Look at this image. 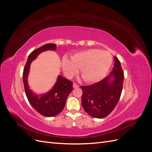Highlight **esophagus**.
Instances as JSON below:
<instances>
[{
  "instance_id": "esophagus-1",
  "label": "esophagus",
  "mask_w": 152,
  "mask_h": 152,
  "mask_svg": "<svg viewBox=\"0 0 152 152\" xmlns=\"http://www.w3.org/2000/svg\"><path fill=\"white\" fill-rule=\"evenodd\" d=\"M73 88H78V87H79V86H78L76 84H75V83H73Z\"/></svg>"
}]
</instances>
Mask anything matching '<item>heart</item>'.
Returning <instances> with one entry per match:
<instances>
[{
    "label": "heart",
    "mask_w": 152,
    "mask_h": 152,
    "mask_svg": "<svg viewBox=\"0 0 152 152\" xmlns=\"http://www.w3.org/2000/svg\"><path fill=\"white\" fill-rule=\"evenodd\" d=\"M113 61L112 54L98 49H91L78 52L71 56V60L64 58L61 67L64 74L72 78L80 70V74L87 83L102 80L107 75Z\"/></svg>",
    "instance_id": "obj_1"
}]
</instances>
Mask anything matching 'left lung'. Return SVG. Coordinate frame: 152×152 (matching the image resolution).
I'll list each match as a JSON object with an SVG mask.
<instances>
[{"label":"left lung","mask_w":152,"mask_h":152,"mask_svg":"<svg viewBox=\"0 0 152 152\" xmlns=\"http://www.w3.org/2000/svg\"><path fill=\"white\" fill-rule=\"evenodd\" d=\"M112 71L104 79L88 86H81L82 105L90 116L102 118L108 116L120 99L124 82L121 62L114 56Z\"/></svg>","instance_id":"1"}]
</instances>
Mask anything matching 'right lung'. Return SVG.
<instances>
[{
	"mask_svg": "<svg viewBox=\"0 0 152 152\" xmlns=\"http://www.w3.org/2000/svg\"><path fill=\"white\" fill-rule=\"evenodd\" d=\"M56 44L49 43L32 51L28 56L23 73L25 93L30 104L37 112L48 117L56 116L62 112L67 97L72 91L73 83L62 76L58 75L51 89L47 93L38 94L30 88L28 78L32 61L40 53L48 50H56Z\"/></svg>",
	"mask_w": 152,
	"mask_h": 152,
	"instance_id": "right-lung-1",
	"label": "right lung"
}]
</instances>
